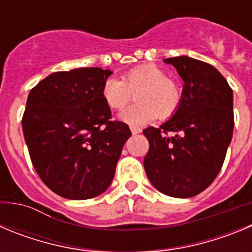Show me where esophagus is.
<instances>
[{"mask_svg":"<svg viewBox=\"0 0 252 252\" xmlns=\"http://www.w3.org/2000/svg\"><path fill=\"white\" fill-rule=\"evenodd\" d=\"M131 132H132V135H136V133L141 132V128L136 127V126H131Z\"/></svg>","mask_w":252,"mask_h":252,"instance_id":"1","label":"esophagus"}]
</instances>
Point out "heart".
Listing matches in <instances>:
<instances>
[{"label": "heart", "instance_id": "b5f03b06", "mask_svg": "<svg viewBox=\"0 0 252 252\" xmlns=\"http://www.w3.org/2000/svg\"><path fill=\"white\" fill-rule=\"evenodd\" d=\"M102 97L110 108L122 110L136 93L137 103L121 113V120L142 125L155 117L166 120L174 115L183 99V90L175 78L155 64H141L124 73L121 81L108 78L102 86Z\"/></svg>", "mask_w": 252, "mask_h": 252}]
</instances>
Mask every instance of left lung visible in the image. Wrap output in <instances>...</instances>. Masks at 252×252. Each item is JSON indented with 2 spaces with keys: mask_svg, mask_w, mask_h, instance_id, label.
<instances>
[{
  "mask_svg": "<svg viewBox=\"0 0 252 252\" xmlns=\"http://www.w3.org/2000/svg\"><path fill=\"white\" fill-rule=\"evenodd\" d=\"M164 62L184 81L183 99L169 121L142 131L149 140L144 166L161 193L194 197L213 183L223 165L235 125L232 88L201 60L177 57ZM169 132L176 135L169 137Z\"/></svg>",
  "mask_w": 252,
  "mask_h": 252,
  "instance_id": "left-lung-1",
  "label": "left lung"
}]
</instances>
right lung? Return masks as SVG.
Wrapping results in <instances>:
<instances>
[{"label":"right lung","instance_id":"obj_1","mask_svg":"<svg viewBox=\"0 0 252 252\" xmlns=\"http://www.w3.org/2000/svg\"><path fill=\"white\" fill-rule=\"evenodd\" d=\"M110 75L101 68L55 72L29 93L22 131L31 162L60 197L94 198L115 177L131 131L125 122L113 121L102 97Z\"/></svg>","mask_w":252,"mask_h":252}]
</instances>
